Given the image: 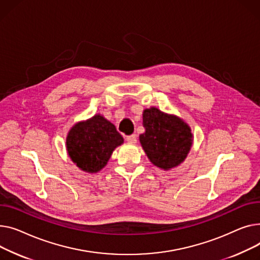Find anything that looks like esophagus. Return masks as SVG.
Here are the masks:
<instances>
[{
    "instance_id": "obj_1",
    "label": "esophagus",
    "mask_w": 260,
    "mask_h": 260,
    "mask_svg": "<svg viewBox=\"0 0 260 260\" xmlns=\"http://www.w3.org/2000/svg\"><path fill=\"white\" fill-rule=\"evenodd\" d=\"M126 141L129 143V144H135L137 139H136V135L135 134H132V135H129L126 137Z\"/></svg>"
}]
</instances>
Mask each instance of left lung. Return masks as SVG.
<instances>
[{"mask_svg":"<svg viewBox=\"0 0 260 260\" xmlns=\"http://www.w3.org/2000/svg\"><path fill=\"white\" fill-rule=\"evenodd\" d=\"M143 126L146 131L140 135V143L152 164L168 171L185 161L193 133L184 119L150 107L143 111Z\"/></svg>","mask_w":260,"mask_h":260,"instance_id":"8db88e82","label":"left lung"}]
</instances>
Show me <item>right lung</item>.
<instances>
[{
	"mask_svg": "<svg viewBox=\"0 0 260 260\" xmlns=\"http://www.w3.org/2000/svg\"><path fill=\"white\" fill-rule=\"evenodd\" d=\"M123 143V136L115 126L102 114H95L71 127L66 137V149L80 170L96 173L106 167L115 148Z\"/></svg>",
	"mask_w": 260,
	"mask_h": 260,
	"instance_id": "right-lung-1",
	"label": "right lung"
}]
</instances>
